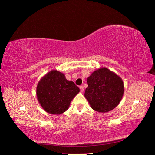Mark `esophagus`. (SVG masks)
<instances>
[{
  "mask_svg": "<svg viewBox=\"0 0 155 155\" xmlns=\"http://www.w3.org/2000/svg\"><path fill=\"white\" fill-rule=\"evenodd\" d=\"M79 88H80V91H81V92H83L84 91V87H83V86H80V87H79Z\"/></svg>",
  "mask_w": 155,
  "mask_h": 155,
  "instance_id": "esophagus-1",
  "label": "esophagus"
}]
</instances>
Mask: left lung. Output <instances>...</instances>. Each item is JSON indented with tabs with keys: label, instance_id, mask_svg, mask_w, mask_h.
Listing matches in <instances>:
<instances>
[{
	"label": "left lung",
	"instance_id": "1",
	"mask_svg": "<svg viewBox=\"0 0 155 155\" xmlns=\"http://www.w3.org/2000/svg\"><path fill=\"white\" fill-rule=\"evenodd\" d=\"M85 96L92 109L100 112H109L119 104L124 95L121 79L106 68L94 72L87 78Z\"/></svg>",
	"mask_w": 155,
	"mask_h": 155
}]
</instances>
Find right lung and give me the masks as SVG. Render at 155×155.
<instances>
[{
    "label": "right lung",
    "instance_id": "obj_1",
    "mask_svg": "<svg viewBox=\"0 0 155 155\" xmlns=\"http://www.w3.org/2000/svg\"><path fill=\"white\" fill-rule=\"evenodd\" d=\"M79 92L73 81L64 75L52 70L42 78L37 87V96L43 109L48 113L60 114L66 111L70 101Z\"/></svg>",
    "mask_w": 155,
    "mask_h": 155
}]
</instances>
